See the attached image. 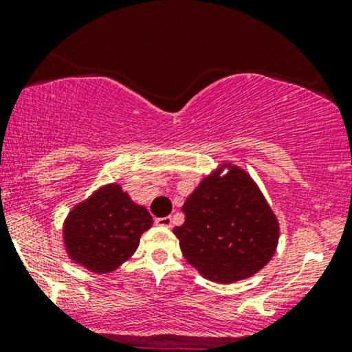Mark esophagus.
I'll use <instances>...</instances> for the list:
<instances>
[{"label": "esophagus", "mask_w": 352, "mask_h": 352, "mask_svg": "<svg viewBox=\"0 0 352 352\" xmlns=\"http://www.w3.org/2000/svg\"><path fill=\"white\" fill-rule=\"evenodd\" d=\"M155 225L164 228H170L172 227V218L170 217H164V218H155Z\"/></svg>", "instance_id": "esophagus-1"}]
</instances>
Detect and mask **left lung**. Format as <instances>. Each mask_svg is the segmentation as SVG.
Masks as SVG:
<instances>
[{
  "instance_id": "obj_1",
  "label": "left lung",
  "mask_w": 352,
  "mask_h": 352,
  "mask_svg": "<svg viewBox=\"0 0 352 352\" xmlns=\"http://www.w3.org/2000/svg\"><path fill=\"white\" fill-rule=\"evenodd\" d=\"M182 212L185 221L173 233L185 260L210 281L228 285L253 276L276 252V215L252 177L236 165L223 164L205 177Z\"/></svg>"
}]
</instances>
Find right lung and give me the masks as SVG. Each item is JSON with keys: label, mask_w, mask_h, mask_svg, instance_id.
I'll use <instances>...</instances> for the list:
<instances>
[{"label": "right lung", "mask_w": 352, "mask_h": 352, "mask_svg": "<svg viewBox=\"0 0 352 352\" xmlns=\"http://www.w3.org/2000/svg\"><path fill=\"white\" fill-rule=\"evenodd\" d=\"M152 223L147 208L134 204L119 184H109L71 210L63 227L64 246L74 263L111 273L134 254Z\"/></svg>", "instance_id": "obj_1"}]
</instances>
